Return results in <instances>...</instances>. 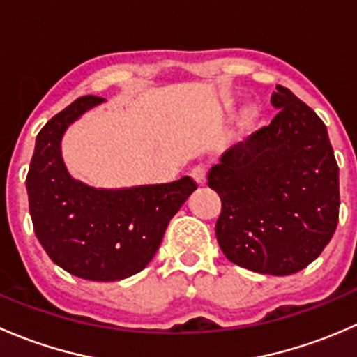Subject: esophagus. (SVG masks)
<instances>
[{
    "instance_id": "1",
    "label": "esophagus",
    "mask_w": 357,
    "mask_h": 357,
    "mask_svg": "<svg viewBox=\"0 0 357 357\" xmlns=\"http://www.w3.org/2000/svg\"><path fill=\"white\" fill-rule=\"evenodd\" d=\"M205 176H207V172H205V167H202V165H199V167H195L192 171L193 181H195L199 186L205 185Z\"/></svg>"
}]
</instances>
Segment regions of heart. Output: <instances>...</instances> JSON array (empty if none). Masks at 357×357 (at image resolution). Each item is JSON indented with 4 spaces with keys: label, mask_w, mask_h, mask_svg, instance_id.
I'll list each match as a JSON object with an SVG mask.
<instances>
[{
    "label": "heart",
    "mask_w": 357,
    "mask_h": 357,
    "mask_svg": "<svg viewBox=\"0 0 357 357\" xmlns=\"http://www.w3.org/2000/svg\"><path fill=\"white\" fill-rule=\"evenodd\" d=\"M259 117H261V112H259L257 107L247 105L238 117V128L242 129V131H248V129H252L257 124Z\"/></svg>",
    "instance_id": "heart-1"
}]
</instances>
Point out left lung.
I'll return each mask as SVG.
<instances>
[{"mask_svg":"<svg viewBox=\"0 0 357 357\" xmlns=\"http://www.w3.org/2000/svg\"><path fill=\"white\" fill-rule=\"evenodd\" d=\"M271 124L226 150L208 171L221 197L215 236L240 268L287 276L311 264L338 222V165L326 126L289 88L271 95Z\"/></svg>","mask_w":357,"mask_h":357,"instance_id":"left-lung-1","label":"left lung"}]
</instances>
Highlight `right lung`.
Returning <instances> with one entry per match:
<instances>
[{"instance_id":"right-lung-1","label":"right lung","mask_w":357,"mask_h":357,"mask_svg":"<svg viewBox=\"0 0 357 357\" xmlns=\"http://www.w3.org/2000/svg\"><path fill=\"white\" fill-rule=\"evenodd\" d=\"M100 103L98 96H81L46 122L25 186L34 233L50 259L77 278L119 282L149 266L169 221L197 185L185 176L164 185L95 188L72 178L62 138Z\"/></svg>"}]
</instances>
